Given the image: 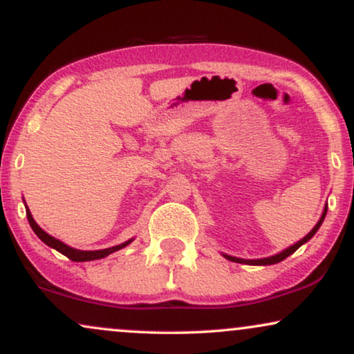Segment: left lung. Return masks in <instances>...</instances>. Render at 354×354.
Listing matches in <instances>:
<instances>
[{"label": "left lung", "instance_id": "obj_1", "mask_svg": "<svg viewBox=\"0 0 354 354\" xmlns=\"http://www.w3.org/2000/svg\"><path fill=\"white\" fill-rule=\"evenodd\" d=\"M325 215H327V205H325V209H324V214H322V216H320V220L317 221V225L314 226L313 230H310V232L306 234V236L301 239V241H298L296 244H293V246H290L288 249H285V251H281V252H279V254H275V256H270V257H266V259H238V257H233V256H226V254H223V256L228 259V261H232V262H238V263H248V266H272V263H277V262H281L283 261V259H286L288 256H291V254H293L296 249L298 248H301L303 246L304 243H308L310 238L314 236L315 233H317V230L320 228V225H322V221H324V218H325Z\"/></svg>", "mask_w": 354, "mask_h": 354}]
</instances>
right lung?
Wrapping results in <instances>:
<instances>
[{"label":"right lung","instance_id":"right-lung-1","mask_svg":"<svg viewBox=\"0 0 354 354\" xmlns=\"http://www.w3.org/2000/svg\"><path fill=\"white\" fill-rule=\"evenodd\" d=\"M26 212H27V220H29L32 230H34V233L37 234V236H39L41 241L46 244V246L56 249V251L61 252V254H63V256H66V257L71 259V261H74V262H86V261H97V259H103V257L110 256L111 252L120 251V249L126 248L131 241H133V239H129V241L122 243V244H120V246H113V248H108V249H100V251H79V249L69 248L68 244L61 243L59 239H56L53 236H50L48 233H45L44 230H41L40 226L35 223V220L32 218L30 210L27 209V207H26Z\"/></svg>","mask_w":354,"mask_h":354}]
</instances>
